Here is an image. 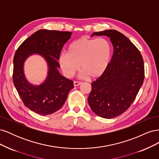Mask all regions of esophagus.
<instances>
[{
    "mask_svg": "<svg viewBox=\"0 0 159 159\" xmlns=\"http://www.w3.org/2000/svg\"><path fill=\"white\" fill-rule=\"evenodd\" d=\"M80 84H81V81H75L74 82V86H78V85H80Z\"/></svg>",
    "mask_w": 159,
    "mask_h": 159,
    "instance_id": "esophagus-1",
    "label": "esophagus"
}]
</instances>
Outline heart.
Instances as JSON below:
<instances>
[{
  "label": "heart",
  "mask_w": 159,
  "mask_h": 159,
  "mask_svg": "<svg viewBox=\"0 0 159 159\" xmlns=\"http://www.w3.org/2000/svg\"><path fill=\"white\" fill-rule=\"evenodd\" d=\"M111 46L104 38H81L69 46L68 54L60 56L59 63L64 75L71 78L80 70L81 76L97 78L107 70L111 56Z\"/></svg>",
  "instance_id": "1"
}]
</instances>
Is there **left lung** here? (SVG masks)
Listing matches in <instances>:
<instances>
[{
  "label": "left lung",
  "mask_w": 159,
  "mask_h": 159,
  "mask_svg": "<svg viewBox=\"0 0 159 159\" xmlns=\"http://www.w3.org/2000/svg\"><path fill=\"white\" fill-rule=\"evenodd\" d=\"M107 36L113 46V54L107 70L91 83L88 103L91 110L105 119L116 117L129 109L145 78L141 52L123 34L115 30L93 32Z\"/></svg>",
  "instance_id": "obj_1"
}]
</instances>
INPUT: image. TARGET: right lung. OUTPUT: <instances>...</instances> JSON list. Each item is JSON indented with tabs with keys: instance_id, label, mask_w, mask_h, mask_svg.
I'll return each instance as SVG.
<instances>
[{
	"instance_id": "1",
	"label": "right lung",
	"mask_w": 159,
	"mask_h": 159,
	"mask_svg": "<svg viewBox=\"0 0 159 159\" xmlns=\"http://www.w3.org/2000/svg\"><path fill=\"white\" fill-rule=\"evenodd\" d=\"M71 32L40 30L24 41L14 56L12 80L14 86L25 106L42 115L54 113L63 105L74 81L62 76L57 68L62 48ZM40 54L49 66L48 76L40 86H34L27 81L23 74V63L28 57Z\"/></svg>"
}]
</instances>
